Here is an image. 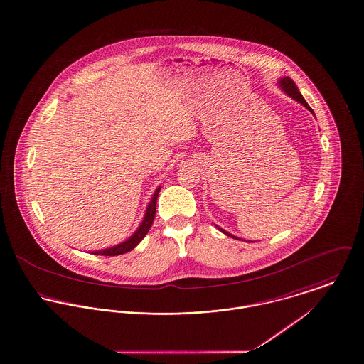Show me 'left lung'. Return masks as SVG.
<instances>
[{
	"label": "left lung",
	"mask_w": 364,
	"mask_h": 364,
	"mask_svg": "<svg viewBox=\"0 0 364 364\" xmlns=\"http://www.w3.org/2000/svg\"><path fill=\"white\" fill-rule=\"evenodd\" d=\"M279 87L289 96V97H292V99L296 100V101H299L300 104H303L309 111H311L313 112V109L309 107V104L306 102V100L303 99V96L300 95V92H299L298 86L295 85V82L291 79V77H288V76H285V77H282L281 80H279ZM220 231L224 232L227 236H231V237H233V239H237L236 236H233V235H231L230 232L224 231L223 228H218Z\"/></svg>",
	"instance_id": "obj_1"
}]
</instances>
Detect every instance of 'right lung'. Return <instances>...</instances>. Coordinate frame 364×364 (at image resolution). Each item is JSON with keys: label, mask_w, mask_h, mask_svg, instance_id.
<instances>
[{"label": "right lung", "mask_w": 364, "mask_h": 364, "mask_svg": "<svg viewBox=\"0 0 364 364\" xmlns=\"http://www.w3.org/2000/svg\"><path fill=\"white\" fill-rule=\"evenodd\" d=\"M160 189L161 188L156 189L153 198H151L149 205H147V210H146V214H144V218H143L140 227L137 228V231L134 232L129 239H127L125 242H122V243H119L117 246H112V247H108V249H102V250H96V252H93V255H97V256H119V255L128 253V252H131L132 249H134L141 242V239L147 235V232H149L153 221H154L156 205H157V198H159Z\"/></svg>", "instance_id": "add662e5"}]
</instances>
